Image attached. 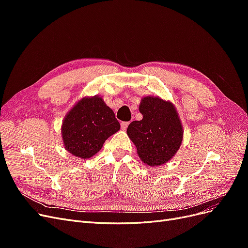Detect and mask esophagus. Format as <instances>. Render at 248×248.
<instances>
[{
	"instance_id": "esophagus-1",
	"label": "esophagus",
	"mask_w": 248,
	"mask_h": 248,
	"mask_svg": "<svg viewBox=\"0 0 248 248\" xmlns=\"http://www.w3.org/2000/svg\"><path fill=\"white\" fill-rule=\"evenodd\" d=\"M129 123H130V122H122V123H121V128H122V130H126L127 127H128V125H129Z\"/></svg>"
}]
</instances>
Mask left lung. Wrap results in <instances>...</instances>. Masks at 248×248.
<instances>
[{"label":"left lung","mask_w":248,"mask_h":248,"mask_svg":"<svg viewBox=\"0 0 248 248\" xmlns=\"http://www.w3.org/2000/svg\"><path fill=\"white\" fill-rule=\"evenodd\" d=\"M139 109L142 119L128 125L127 136L142 162L148 167L162 166L176 155L183 140V126L175 104L158 96H146Z\"/></svg>","instance_id":"1"}]
</instances>
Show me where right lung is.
Segmentation results:
<instances>
[{
  "label": "right lung",
  "mask_w": 248,
  "mask_h": 248,
  "mask_svg": "<svg viewBox=\"0 0 248 248\" xmlns=\"http://www.w3.org/2000/svg\"><path fill=\"white\" fill-rule=\"evenodd\" d=\"M120 130L115 112L99 96L82 97L67 112L61 126L63 145L73 156L89 159Z\"/></svg>",
  "instance_id": "1"
}]
</instances>
